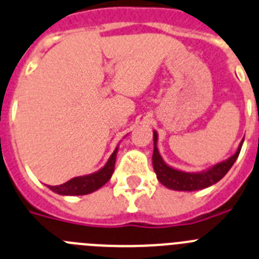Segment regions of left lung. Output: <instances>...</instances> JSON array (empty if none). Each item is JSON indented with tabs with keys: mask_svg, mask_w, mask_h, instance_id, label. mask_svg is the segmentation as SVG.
I'll return each instance as SVG.
<instances>
[{
	"mask_svg": "<svg viewBox=\"0 0 259 259\" xmlns=\"http://www.w3.org/2000/svg\"><path fill=\"white\" fill-rule=\"evenodd\" d=\"M157 139L158 135L156 130H153V155H152V165L155 170L156 177L158 182L164 185L165 187L174 191H197L204 190L210 186L215 185L217 182H220L223 177L227 174V171L232 167L236 158L239 157V153L243 147L244 139L240 142L236 152L228 157L225 161H221L208 169L202 171H183V170L176 169L170 166L164 161L157 148Z\"/></svg>",
	"mask_w": 259,
	"mask_h": 259,
	"instance_id": "8db88e82",
	"label": "left lung"
}]
</instances>
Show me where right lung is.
Here are the masks:
<instances>
[{
  "label": "right lung",
  "instance_id": "right-lung-1",
  "mask_svg": "<svg viewBox=\"0 0 259 259\" xmlns=\"http://www.w3.org/2000/svg\"><path fill=\"white\" fill-rule=\"evenodd\" d=\"M117 148L113 151V153L109 156L108 161L106 162L102 169L98 171H94L88 176H81V177H74L71 181L63 183L59 186H49L51 191H54L58 195H63V196H80V195H88L94 191L99 190L103 187L107 182L111 179L115 170V162H116V156H117Z\"/></svg>",
  "mask_w": 259,
  "mask_h": 259
}]
</instances>
